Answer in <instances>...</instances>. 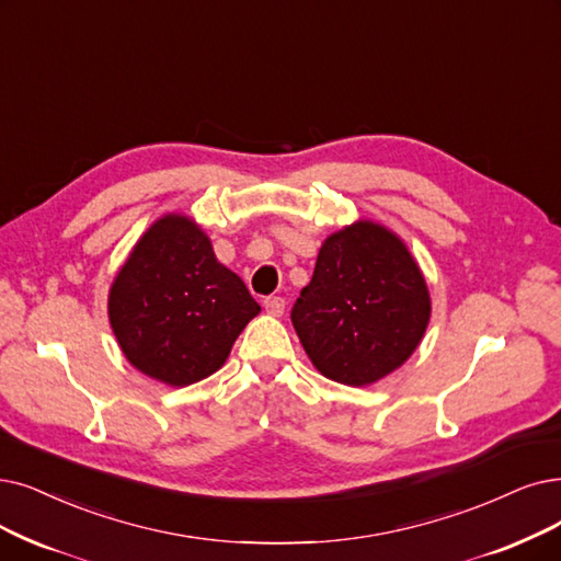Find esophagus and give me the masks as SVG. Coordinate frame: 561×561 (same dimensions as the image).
I'll return each instance as SVG.
<instances>
[{
	"label": "esophagus",
	"instance_id": "esophagus-1",
	"mask_svg": "<svg viewBox=\"0 0 561 561\" xmlns=\"http://www.w3.org/2000/svg\"><path fill=\"white\" fill-rule=\"evenodd\" d=\"M264 310L268 312V316L280 318L285 312V299L283 297H266L264 299Z\"/></svg>",
	"mask_w": 561,
	"mask_h": 561
}]
</instances>
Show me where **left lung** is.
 <instances>
[{
	"mask_svg": "<svg viewBox=\"0 0 561 561\" xmlns=\"http://www.w3.org/2000/svg\"><path fill=\"white\" fill-rule=\"evenodd\" d=\"M431 320L421 268L398 234L373 220L324 239L293 308L299 341L324 377L375 385L408 362Z\"/></svg>",
	"mask_w": 561,
	"mask_h": 561,
	"instance_id": "8db88e82",
	"label": "left lung"
}]
</instances>
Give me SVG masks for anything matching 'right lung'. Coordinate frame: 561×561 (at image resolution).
I'll return each instance as SVG.
<instances>
[{"mask_svg": "<svg viewBox=\"0 0 561 561\" xmlns=\"http://www.w3.org/2000/svg\"><path fill=\"white\" fill-rule=\"evenodd\" d=\"M260 312L195 220L168 214L133 245L112 280L107 318L128 362L151 379L188 387L216 373Z\"/></svg>", "mask_w": 561, "mask_h": 561, "instance_id": "right-lung-1", "label": "right lung"}]
</instances>
